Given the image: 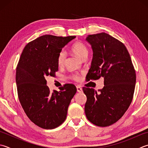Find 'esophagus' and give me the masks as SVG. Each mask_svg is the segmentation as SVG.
<instances>
[{"label":"esophagus","instance_id":"1","mask_svg":"<svg viewBox=\"0 0 148 148\" xmlns=\"http://www.w3.org/2000/svg\"><path fill=\"white\" fill-rule=\"evenodd\" d=\"M76 88H77V91L78 92H82V91H83V90H82V88L81 87V86H76Z\"/></svg>","mask_w":148,"mask_h":148}]
</instances>
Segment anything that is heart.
<instances>
[{
    "instance_id": "obj_1",
    "label": "heart",
    "mask_w": 148,
    "mask_h": 148,
    "mask_svg": "<svg viewBox=\"0 0 148 148\" xmlns=\"http://www.w3.org/2000/svg\"><path fill=\"white\" fill-rule=\"evenodd\" d=\"M72 51L76 56L79 58L81 60H83L86 59L88 54V49L87 47L82 42H76L72 46ZM66 60V53L65 51H61L58 56V64L59 66H63L64 65ZM72 77L75 80L79 79V76L77 74L72 75Z\"/></svg>"
}]
</instances>
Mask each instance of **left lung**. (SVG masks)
Masks as SVG:
<instances>
[{
    "instance_id": "8db88e82",
    "label": "left lung",
    "mask_w": 148,
    "mask_h": 148,
    "mask_svg": "<svg viewBox=\"0 0 148 148\" xmlns=\"http://www.w3.org/2000/svg\"><path fill=\"white\" fill-rule=\"evenodd\" d=\"M86 40L93 51L87 79L104 77V87L99 93L83 87L86 102L85 112L95 125L105 127L123 116L134 96L136 74L130 54L122 42L108 34H90Z\"/></svg>"
}]
</instances>
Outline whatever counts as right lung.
Masks as SVG:
<instances>
[{"instance_id":"1","label":"right lung","mask_w":148,"mask_h":148,"mask_svg":"<svg viewBox=\"0 0 148 148\" xmlns=\"http://www.w3.org/2000/svg\"><path fill=\"white\" fill-rule=\"evenodd\" d=\"M75 38L40 36L27 43L20 56L16 71L18 99L29 119L42 128L54 129L64 122L77 92L72 84L51 92L46 81L58 71V56L62 48Z\"/></svg>"}]
</instances>
